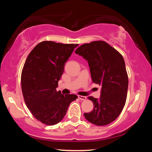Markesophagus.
Returning a JSON list of instances; mask_svg holds the SVG:
<instances>
[{
  "label": "esophagus",
  "mask_w": 152,
  "mask_h": 152,
  "mask_svg": "<svg viewBox=\"0 0 152 152\" xmlns=\"http://www.w3.org/2000/svg\"><path fill=\"white\" fill-rule=\"evenodd\" d=\"M78 99H79L82 100V101H84V100H86V96H81V95H78Z\"/></svg>",
  "instance_id": "esophagus-1"
}]
</instances>
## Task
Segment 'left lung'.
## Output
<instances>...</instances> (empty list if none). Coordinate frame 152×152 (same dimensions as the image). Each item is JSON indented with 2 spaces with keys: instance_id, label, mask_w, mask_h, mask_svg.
Masks as SVG:
<instances>
[{
  "instance_id": "8db88e82",
  "label": "left lung",
  "mask_w": 152,
  "mask_h": 152,
  "mask_svg": "<svg viewBox=\"0 0 152 152\" xmlns=\"http://www.w3.org/2000/svg\"><path fill=\"white\" fill-rule=\"evenodd\" d=\"M75 53L88 61L92 82L101 86L100 99L88 97L94 108L84 113V117L97 126L109 124L119 117L127 99L128 76L124 59L103 41L84 43Z\"/></svg>"
}]
</instances>
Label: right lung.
Here are the masks:
<instances>
[{
  "label": "right lung",
  "mask_w": 152,
  "mask_h": 152,
  "mask_svg": "<svg viewBox=\"0 0 152 152\" xmlns=\"http://www.w3.org/2000/svg\"><path fill=\"white\" fill-rule=\"evenodd\" d=\"M78 44L51 41L39 43L31 51L21 74V88L28 109L37 120L53 125L63 119L78 96L56 91L64 66Z\"/></svg>",
  "instance_id": "add662e5"
}]
</instances>
